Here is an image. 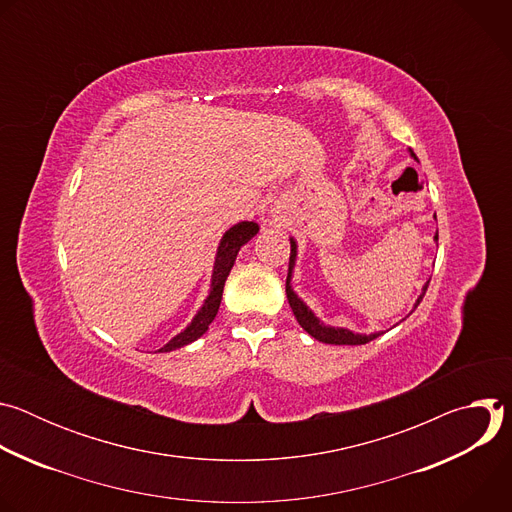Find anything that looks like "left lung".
I'll use <instances>...</instances> for the list:
<instances>
[{
    "instance_id": "left-lung-1",
    "label": "left lung",
    "mask_w": 512,
    "mask_h": 512,
    "mask_svg": "<svg viewBox=\"0 0 512 512\" xmlns=\"http://www.w3.org/2000/svg\"><path fill=\"white\" fill-rule=\"evenodd\" d=\"M411 156L415 158L413 152H411ZM415 160H417V158H415ZM433 239L437 241V233H435ZM289 243H291V253H289V269H287V279H285V294H287L289 308H291V312H294V316H296V320L300 322V326H302L310 336H314L316 340H320V342H324V344H352V346H354V344H367V342L375 340L377 336H381V334H377V332L367 336V334H354V332H350V330H346V328H332V326L322 324V322L314 316V312L294 294V289H291V269H294V265H296L298 247H296V241H294V239H289ZM427 285H429V281L423 285V294L417 298L415 308H417L419 302L423 300Z\"/></svg>"
}]
</instances>
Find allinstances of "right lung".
<instances>
[{
    "label": "right lung",
    "mask_w": 512,
    "mask_h": 512,
    "mask_svg": "<svg viewBox=\"0 0 512 512\" xmlns=\"http://www.w3.org/2000/svg\"><path fill=\"white\" fill-rule=\"evenodd\" d=\"M257 233H259V225L257 223H249V221H243V223L231 227L225 233V237L221 239V245H218V251H216L212 283H210V294L204 300V306L198 310V314L194 316L190 326L184 332H180L178 336H174L168 344H164L158 352H170V350L182 348V346L194 342L196 338H200L208 330L210 322L214 320V316L218 312V306H221L225 281H227V277H229V273H231V269L235 265L239 249L249 239H253Z\"/></svg>",
    "instance_id": "1"
}]
</instances>
